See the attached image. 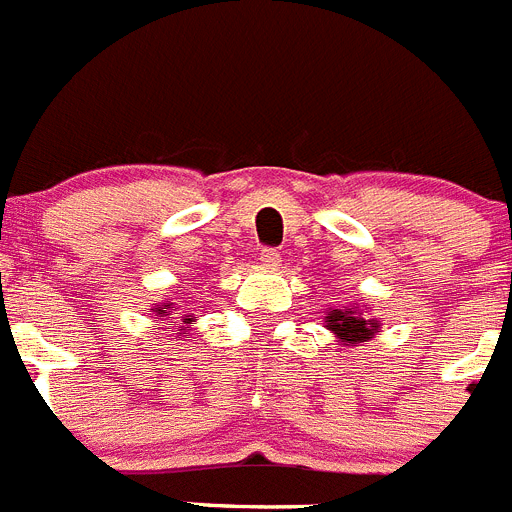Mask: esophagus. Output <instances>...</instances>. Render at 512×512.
Returning a JSON list of instances; mask_svg holds the SVG:
<instances>
[{
  "label": "esophagus",
  "instance_id": "esophagus-1",
  "mask_svg": "<svg viewBox=\"0 0 512 512\" xmlns=\"http://www.w3.org/2000/svg\"><path fill=\"white\" fill-rule=\"evenodd\" d=\"M260 262L265 267H278L280 265V252L272 250V247H262V250H260Z\"/></svg>",
  "mask_w": 512,
  "mask_h": 512
}]
</instances>
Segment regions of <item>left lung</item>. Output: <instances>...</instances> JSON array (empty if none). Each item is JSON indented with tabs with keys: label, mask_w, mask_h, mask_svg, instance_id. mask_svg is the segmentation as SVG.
I'll return each instance as SVG.
<instances>
[{
	"label": "left lung",
	"mask_w": 512,
	"mask_h": 512,
	"mask_svg": "<svg viewBox=\"0 0 512 512\" xmlns=\"http://www.w3.org/2000/svg\"><path fill=\"white\" fill-rule=\"evenodd\" d=\"M326 328L336 333L343 346H348V343H364L374 338L379 333V321L364 318V313H358L356 308H333L326 313Z\"/></svg>",
	"instance_id": "left-lung-1"
}]
</instances>
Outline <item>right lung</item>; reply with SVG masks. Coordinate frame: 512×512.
I'll return each instance as SVG.
<instances>
[{
    "label": "right lung",
    "mask_w": 512,
    "mask_h": 512,
    "mask_svg": "<svg viewBox=\"0 0 512 512\" xmlns=\"http://www.w3.org/2000/svg\"><path fill=\"white\" fill-rule=\"evenodd\" d=\"M154 313L166 321V315L174 313V303H164V305H161V308H154ZM191 321H194V315H184V318H181V323H184V326H181V331H184V328L189 326Z\"/></svg>",
    "instance_id": "right-lung-1"
}]
</instances>
